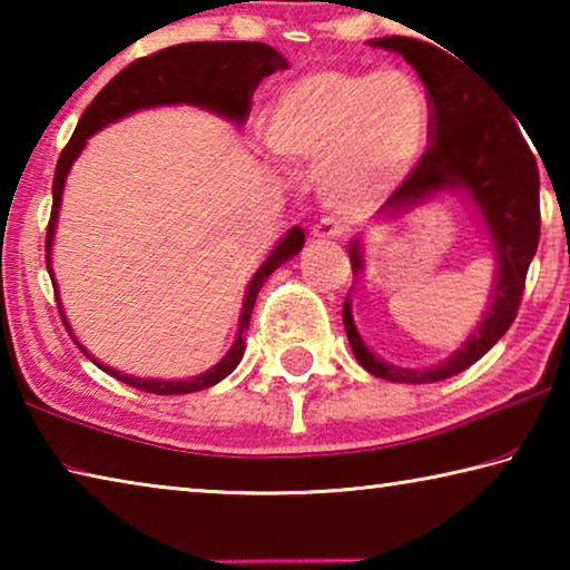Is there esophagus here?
Listing matches in <instances>:
<instances>
[{
    "label": "esophagus",
    "instance_id": "34e87169",
    "mask_svg": "<svg viewBox=\"0 0 570 570\" xmlns=\"http://www.w3.org/2000/svg\"><path fill=\"white\" fill-rule=\"evenodd\" d=\"M312 236L314 238H342L344 236V226L340 220L334 218H322L320 224L312 228Z\"/></svg>",
    "mask_w": 570,
    "mask_h": 570
}]
</instances>
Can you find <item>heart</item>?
Returning <instances> with one entry per match:
<instances>
[{"mask_svg":"<svg viewBox=\"0 0 570 570\" xmlns=\"http://www.w3.org/2000/svg\"><path fill=\"white\" fill-rule=\"evenodd\" d=\"M268 148L322 168V196L344 216L390 200L417 170L432 135V98L410 70H316L284 85L264 118Z\"/></svg>","mask_w":570,"mask_h":570,"instance_id":"b5f03b06","label":"heart"}]
</instances>
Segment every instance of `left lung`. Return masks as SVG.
Returning <instances> with one entry per match:
<instances>
[{"label":"left lung","mask_w":570,"mask_h":570,"mask_svg":"<svg viewBox=\"0 0 570 570\" xmlns=\"http://www.w3.org/2000/svg\"><path fill=\"white\" fill-rule=\"evenodd\" d=\"M430 40V37H428ZM435 42V40H432ZM432 42L414 37H380L372 47L397 52L417 70L432 98V142L417 170L382 206V216L397 218L428 204L438 193H462L480 216L495 254V282L485 316L460 350L445 360L407 370L380 360L356 332L352 302L344 298L342 320L352 352L366 372L380 380L430 384L455 377L498 344L513 324L525 274L540 238L538 166L523 138L515 112L493 85L482 80L468 62ZM350 262L354 276L364 272L362 238H352Z\"/></svg>","instance_id":"8db88e82"}]
</instances>
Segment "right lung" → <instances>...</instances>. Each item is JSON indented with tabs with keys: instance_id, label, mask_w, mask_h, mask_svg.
<instances>
[{
	"instance_id": "1",
	"label": "right lung",
	"mask_w": 570,
	"mask_h": 570,
	"mask_svg": "<svg viewBox=\"0 0 570 570\" xmlns=\"http://www.w3.org/2000/svg\"><path fill=\"white\" fill-rule=\"evenodd\" d=\"M286 67H288L286 57L264 42H188V45L166 47V50H160L150 57H140V60H135L132 65L125 67L120 75H115L112 80L98 92V98L85 108L70 142H67L60 160H57L55 180H52V214H50V226H47V244H45L47 272H50V276L55 278L52 240H55L57 216H60L65 180L70 176L72 163L80 158L82 148L88 146V140L95 132L102 130L105 125L125 118V115L148 110V108H160V105H196V108L210 110L234 125H240L244 120H248L250 98H254V90L258 88V82H262L264 77L274 75L276 70H286ZM302 246H304V228L294 226L292 230H286V236L278 240L276 248L268 254L266 262L258 266V272L248 282L234 346H230L224 360H220L216 366H210L208 372L198 374V377H190V380L132 377V374H122L120 370H112V366L95 360V356L85 350L80 342H77V346H80V350L88 354L102 372L112 374L115 380L130 384L135 390L153 392V394H188V392L214 387V384L226 380L228 374L236 370L240 356L246 352L244 332L248 330L250 312H254L256 296L262 292L264 282L276 272L278 266L286 264L288 258H294L298 250H302ZM60 312H62V304H60ZM65 326L67 332L72 334L67 320H65Z\"/></svg>"
}]
</instances>
